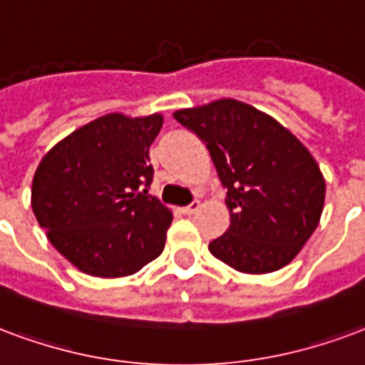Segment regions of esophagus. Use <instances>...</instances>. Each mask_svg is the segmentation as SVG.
Returning <instances> with one entry per match:
<instances>
[{"instance_id":"1","label":"esophagus","mask_w":365,"mask_h":365,"mask_svg":"<svg viewBox=\"0 0 365 365\" xmlns=\"http://www.w3.org/2000/svg\"><path fill=\"white\" fill-rule=\"evenodd\" d=\"M199 207H201V203H199V201H191L187 207H183L182 212L183 215H193V212H197V210H199Z\"/></svg>"}]
</instances>
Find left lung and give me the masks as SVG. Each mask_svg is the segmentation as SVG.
<instances>
[{
    "label": "left lung",
    "instance_id": "1",
    "mask_svg": "<svg viewBox=\"0 0 365 365\" xmlns=\"http://www.w3.org/2000/svg\"><path fill=\"white\" fill-rule=\"evenodd\" d=\"M174 118L207 145L230 226L209 251L247 274L279 271L319 224L325 180L302 143L271 115L234 98L178 110Z\"/></svg>",
    "mask_w": 365,
    "mask_h": 365
}]
</instances>
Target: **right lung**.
Returning a JSON list of instances; mask_svg holds the SVG:
<instances>
[{
    "label": "right lung",
    "instance_id": "1",
    "mask_svg": "<svg viewBox=\"0 0 365 365\" xmlns=\"http://www.w3.org/2000/svg\"><path fill=\"white\" fill-rule=\"evenodd\" d=\"M162 115L108 114L86 123L42 158L32 210L56 250L79 271L118 279L164 250L172 212L148 195V148Z\"/></svg>",
    "mask_w": 365,
    "mask_h": 365
}]
</instances>
